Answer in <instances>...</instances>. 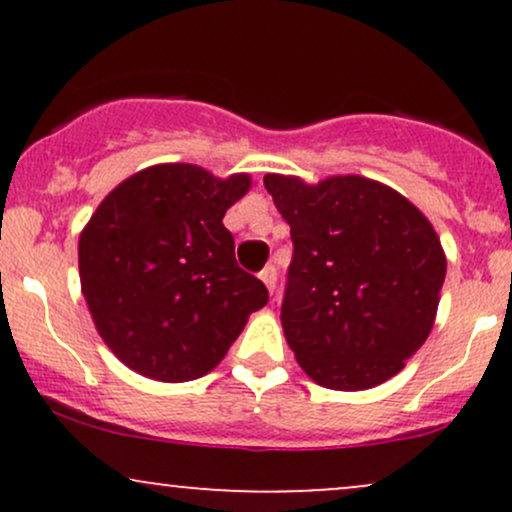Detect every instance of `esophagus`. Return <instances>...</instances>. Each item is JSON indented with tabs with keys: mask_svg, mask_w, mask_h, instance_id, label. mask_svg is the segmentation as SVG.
Segmentation results:
<instances>
[{
	"mask_svg": "<svg viewBox=\"0 0 512 512\" xmlns=\"http://www.w3.org/2000/svg\"><path fill=\"white\" fill-rule=\"evenodd\" d=\"M260 279H262V284L267 286L269 289V293L274 291V286H276V269L272 267V264H269V267H264L262 272H260Z\"/></svg>",
	"mask_w": 512,
	"mask_h": 512,
	"instance_id": "1",
	"label": "esophagus"
}]
</instances>
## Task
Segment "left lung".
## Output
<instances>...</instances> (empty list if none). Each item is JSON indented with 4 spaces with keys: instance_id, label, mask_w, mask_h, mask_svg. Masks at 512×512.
<instances>
[{
    "instance_id": "left-lung-1",
    "label": "left lung",
    "mask_w": 512,
    "mask_h": 512,
    "mask_svg": "<svg viewBox=\"0 0 512 512\" xmlns=\"http://www.w3.org/2000/svg\"><path fill=\"white\" fill-rule=\"evenodd\" d=\"M291 226L281 327L310 380L383 385L424 346L445 281V250L424 211L363 175H264Z\"/></svg>"
}]
</instances>
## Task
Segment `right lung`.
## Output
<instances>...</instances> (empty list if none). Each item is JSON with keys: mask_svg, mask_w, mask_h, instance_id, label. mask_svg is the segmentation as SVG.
I'll return each instance as SVG.
<instances>
[{"mask_svg": "<svg viewBox=\"0 0 512 512\" xmlns=\"http://www.w3.org/2000/svg\"><path fill=\"white\" fill-rule=\"evenodd\" d=\"M252 178L158 163L108 192L79 236V279L108 349L144 378L187 383L223 361L267 289L238 267L226 211Z\"/></svg>", "mask_w": 512, "mask_h": 512, "instance_id": "obj_1", "label": "right lung"}]
</instances>
